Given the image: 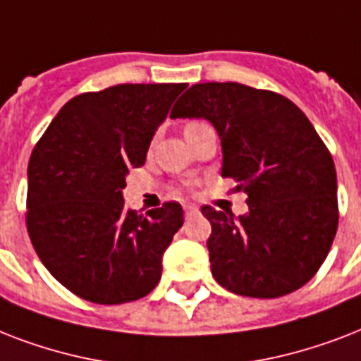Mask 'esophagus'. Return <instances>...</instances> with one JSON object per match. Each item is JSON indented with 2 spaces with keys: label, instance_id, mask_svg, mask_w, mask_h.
<instances>
[{
  "label": "esophagus",
  "instance_id": "34e87169",
  "mask_svg": "<svg viewBox=\"0 0 361 361\" xmlns=\"http://www.w3.org/2000/svg\"><path fill=\"white\" fill-rule=\"evenodd\" d=\"M197 214H198L197 206H192V204L185 206V217H187V219H191V217H195Z\"/></svg>",
  "mask_w": 361,
  "mask_h": 361
}]
</instances>
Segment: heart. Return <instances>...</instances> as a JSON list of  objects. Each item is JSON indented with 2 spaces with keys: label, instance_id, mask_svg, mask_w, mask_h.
Segmentation results:
<instances>
[{
  "label": "heart",
  "instance_id": "obj_1",
  "mask_svg": "<svg viewBox=\"0 0 361 361\" xmlns=\"http://www.w3.org/2000/svg\"><path fill=\"white\" fill-rule=\"evenodd\" d=\"M198 123H200V121H191V123L185 125V129H189V127H195V125H198Z\"/></svg>",
  "mask_w": 361,
  "mask_h": 361
}]
</instances>
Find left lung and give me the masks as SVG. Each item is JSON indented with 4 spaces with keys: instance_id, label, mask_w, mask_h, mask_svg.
<instances>
[{
    "instance_id": "obj_1",
    "label": "left lung",
    "mask_w": 361,
    "mask_h": 361,
    "mask_svg": "<svg viewBox=\"0 0 361 361\" xmlns=\"http://www.w3.org/2000/svg\"><path fill=\"white\" fill-rule=\"evenodd\" d=\"M170 118L214 125L221 176L249 197L240 217L202 206L215 281L240 296L279 298L313 279L336 238L339 209L336 164L307 116L279 93L208 82L189 87Z\"/></svg>"
}]
</instances>
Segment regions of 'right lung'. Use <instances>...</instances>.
<instances>
[{
  "instance_id": "1",
  "label": "right lung",
  "mask_w": 361,
  "mask_h": 361,
  "mask_svg": "<svg viewBox=\"0 0 361 361\" xmlns=\"http://www.w3.org/2000/svg\"><path fill=\"white\" fill-rule=\"evenodd\" d=\"M187 84H118L59 110L27 164L25 225L44 268L87 302L118 305L157 286L183 225L178 202L136 214L121 191Z\"/></svg>"
}]
</instances>
